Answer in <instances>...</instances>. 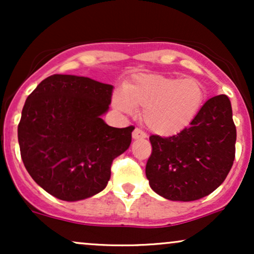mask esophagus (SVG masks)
Returning a JSON list of instances; mask_svg holds the SVG:
<instances>
[{
	"instance_id": "esophagus-1",
	"label": "esophagus",
	"mask_w": 254,
	"mask_h": 254,
	"mask_svg": "<svg viewBox=\"0 0 254 254\" xmlns=\"http://www.w3.org/2000/svg\"><path fill=\"white\" fill-rule=\"evenodd\" d=\"M145 137H147V135H145L142 130L135 129L132 131V138L133 139H143V138H145Z\"/></svg>"
}]
</instances>
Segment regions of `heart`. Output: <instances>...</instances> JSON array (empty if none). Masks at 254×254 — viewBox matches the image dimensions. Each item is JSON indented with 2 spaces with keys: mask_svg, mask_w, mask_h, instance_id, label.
Wrapping results in <instances>:
<instances>
[{
  "mask_svg": "<svg viewBox=\"0 0 254 254\" xmlns=\"http://www.w3.org/2000/svg\"><path fill=\"white\" fill-rule=\"evenodd\" d=\"M113 106L124 113L143 109L142 121L155 135L179 133L193 121L204 101V89L194 78L137 74L113 95Z\"/></svg>",
  "mask_w": 254,
  "mask_h": 254,
  "instance_id": "obj_1",
  "label": "heart"
}]
</instances>
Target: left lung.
<instances>
[{"mask_svg":"<svg viewBox=\"0 0 254 254\" xmlns=\"http://www.w3.org/2000/svg\"><path fill=\"white\" fill-rule=\"evenodd\" d=\"M149 139L153 151L145 176L153 191L179 202L208 196L224 182L235 157L237 129L228 97L209 99L178 135Z\"/></svg>","mask_w":254,"mask_h":254,"instance_id":"left-lung-1","label":"left lung"}]
</instances>
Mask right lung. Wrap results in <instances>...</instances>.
I'll use <instances>...</instances> for the list:
<instances>
[{
  "mask_svg": "<svg viewBox=\"0 0 254 254\" xmlns=\"http://www.w3.org/2000/svg\"><path fill=\"white\" fill-rule=\"evenodd\" d=\"M112 84L76 75H52L26 99L17 127L21 159L32 179L48 193L76 202L99 193L111 165L129 149L135 127H112Z\"/></svg>",
  "mask_w": 254,
  "mask_h": 254,
  "instance_id": "1",
  "label": "right lung"
}]
</instances>
